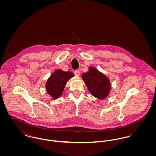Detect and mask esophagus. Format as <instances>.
Returning <instances> with one entry per match:
<instances>
[{
	"mask_svg": "<svg viewBox=\"0 0 156 156\" xmlns=\"http://www.w3.org/2000/svg\"><path fill=\"white\" fill-rule=\"evenodd\" d=\"M74 74H75L76 76H80V71L79 70H75L74 71Z\"/></svg>",
	"mask_w": 156,
	"mask_h": 156,
	"instance_id": "1",
	"label": "esophagus"
}]
</instances>
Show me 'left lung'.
Returning <instances> with one entry per match:
<instances>
[{
  "mask_svg": "<svg viewBox=\"0 0 156 156\" xmlns=\"http://www.w3.org/2000/svg\"><path fill=\"white\" fill-rule=\"evenodd\" d=\"M82 78L94 97L105 99L109 94L111 89L109 79L95 68L89 67L88 71L82 74Z\"/></svg>",
  "mask_w": 156,
  "mask_h": 156,
  "instance_id": "8db88e82",
  "label": "left lung"
}]
</instances>
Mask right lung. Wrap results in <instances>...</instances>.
Here are the masks:
<instances>
[{"mask_svg":"<svg viewBox=\"0 0 156 156\" xmlns=\"http://www.w3.org/2000/svg\"><path fill=\"white\" fill-rule=\"evenodd\" d=\"M71 71L56 69L51 74L45 83L46 91L53 98L57 99L63 93L67 81L74 76Z\"/></svg>","mask_w":156,"mask_h":156,"instance_id":"obj_1","label":"right lung"}]
</instances>
